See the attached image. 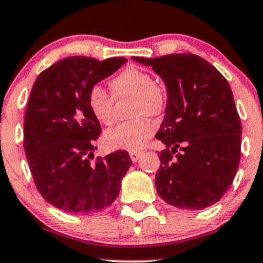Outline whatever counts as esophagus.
<instances>
[{"mask_svg": "<svg viewBox=\"0 0 263 263\" xmlns=\"http://www.w3.org/2000/svg\"><path fill=\"white\" fill-rule=\"evenodd\" d=\"M141 156H142L141 152H129V157H131L132 162H134V163L137 162L138 159H140Z\"/></svg>", "mask_w": 263, "mask_h": 263, "instance_id": "esophagus-1", "label": "esophagus"}]
</instances>
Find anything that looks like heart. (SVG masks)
<instances>
[{
	"instance_id": "1",
	"label": "heart",
	"mask_w": 263,
	"mask_h": 263,
	"mask_svg": "<svg viewBox=\"0 0 263 263\" xmlns=\"http://www.w3.org/2000/svg\"><path fill=\"white\" fill-rule=\"evenodd\" d=\"M110 89L116 100L132 96L131 116L137 119L119 123L107 129L104 144L110 149L137 152L146 146L155 132V126L144 116H158L167 104V91L161 84L155 83L149 73L137 68H127L110 81ZM90 112L101 125L112 122L114 99L104 87L93 85L87 92Z\"/></svg>"
}]
</instances>
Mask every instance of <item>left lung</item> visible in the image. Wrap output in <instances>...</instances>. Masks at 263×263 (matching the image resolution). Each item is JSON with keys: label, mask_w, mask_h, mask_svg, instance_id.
<instances>
[{"label": "left lung", "mask_w": 263, "mask_h": 263, "mask_svg": "<svg viewBox=\"0 0 263 263\" xmlns=\"http://www.w3.org/2000/svg\"><path fill=\"white\" fill-rule=\"evenodd\" d=\"M132 60L152 66L167 89L164 120L156 135L165 146L157 193L179 209L215 204L230 188L241 155V122L228 80L192 53Z\"/></svg>", "instance_id": "left-lung-1"}]
</instances>
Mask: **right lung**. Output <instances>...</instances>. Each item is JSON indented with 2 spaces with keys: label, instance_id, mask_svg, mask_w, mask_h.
<instances>
[{
  "label": "right lung",
  "instance_id": "1",
  "mask_svg": "<svg viewBox=\"0 0 263 263\" xmlns=\"http://www.w3.org/2000/svg\"><path fill=\"white\" fill-rule=\"evenodd\" d=\"M127 62L68 57L42 71L33 84L25 116V152L39 193L70 214H91L119 197L132 161L126 151L93 157L100 123L87 92Z\"/></svg>",
  "mask_w": 263,
  "mask_h": 263
}]
</instances>
